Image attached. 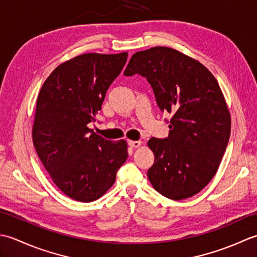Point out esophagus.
I'll return each mask as SVG.
<instances>
[{"mask_svg": "<svg viewBox=\"0 0 257 257\" xmlns=\"http://www.w3.org/2000/svg\"><path fill=\"white\" fill-rule=\"evenodd\" d=\"M141 144H142L141 141H128V145L131 148H139Z\"/></svg>", "mask_w": 257, "mask_h": 257, "instance_id": "esophagus-1", "label": "esophagus"}]
</instances>
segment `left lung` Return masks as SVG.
Wrapping results in <instances>:
<instances>
[{"label":"left lung","instance_id":"left-lung-1","mask_svg":"<svg viewBox=\"0 0 257 257\" xmlns=\"http://www.w3.org/2000/svg\"><path fill=\"white\" fill-rule=\"evenodd\" d=\"M150 83L158 106L172 115L165 139L152 138L149 180L160 194L180 201L197 194L218 169L231 134V116L215 77L181 52L156 46L136 52L125 76Z\"/></svg>","mask_w":257,"mask_h":257}]
</instances>
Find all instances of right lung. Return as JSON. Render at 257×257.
I'll use <instances>...</instances> for the list:
<instances>
[{"label":"right lung","mask_w":257,"mask_h":257,"mask_svg":"<svg viewBox=\"0 0 257 257\" xmlns=\"http://www.w3.org/2000/svg\"><path fill=\"white\" fill-rule=\"evenodd\" d=\"M127 53H87L59 65L42 86L33 144L60 190L78 202H93L114 184L127 159L125 141L112 142L88 128Z\"/></svg>","instance_id":"1"}]
</instances>
